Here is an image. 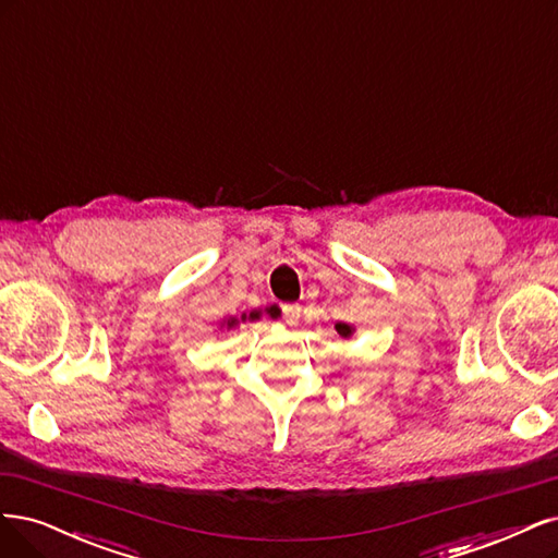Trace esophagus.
Here are the masks:
<instances>
[{
    "mask_svg": "<svg viewBox=\"0 0 558 558\" xmlns=\"http://www.w3.org/2000/svg\"><path fill=\"white\" fill-rule=\"evenodd\" d=\"M299 313H301V308L296 303H287V305H282V315H284V319L290 322V325H294V322L299 319Z\"/></svg>",
    "mask_w": 558,
    "mask_h": 558,
    "instance_id": "1",
    "label": "esophagus"
}]
</instances>
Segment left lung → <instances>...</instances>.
<instances>
[{
	"instance_id": "left-lung-1",
	"label": "left lung",
	"mask_w": 558,
	"mask_h": 558,
	"mask_svg": "<svg viewBox=\"0 0 558 558\" xmlns=\"http://www.w3.org/2000/svg\"><path fill=\"white\" fill-rule=\"evenodd\" d=\"M336 331L343 336V338H350L354 333V327L352 325H345V322H340V325H336Z\"/></svg>"
}]
</instances>
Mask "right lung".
Masks as SVG:
<instances>
[{"mask_svg": "<svg viewBox=\"0 0 558 558\" xmlns=\"http://www.w3.org/2000/svg\"><path fill=\"white\" fill-rule=\"evenodd\" d=\"M245 319H250V322H253V319H259V313L257 311H253V313H250V315H241V319L239 317H227V319H222V325H220V329L222 327H227V331L229 329H233V327H239V322H245Z\"/></svg>", "mask_w": 558, "mask_h": 558, "instance_id": "add662e5", "label": "right lung"}]
</instances>
